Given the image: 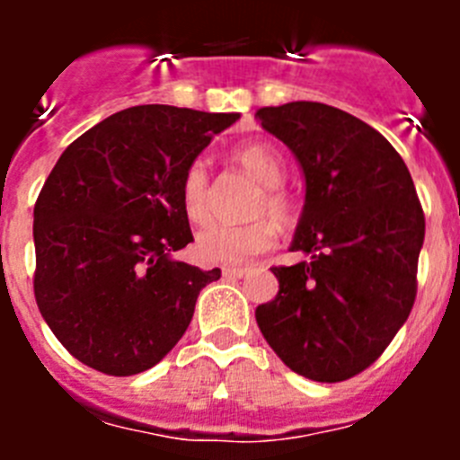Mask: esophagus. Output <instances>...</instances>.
Returning <instances> with one entry per match:
<instances>
[{
  "label": "esophagus",
  "mask_w": 460,
  "mask_h": 460,
  "mask_svg": "<svg viewBox=\"0 0 460 460\" xmlns=\"http://www.w3.org/2000/svg\"><path fill=\"white\" fill-rule=\"evenodd\" d=\"M221 274L226 276V279H242V276L246 274V270H243V267H223Z\"/></svg>",
  "instance_id": "1"
}]
</instances>
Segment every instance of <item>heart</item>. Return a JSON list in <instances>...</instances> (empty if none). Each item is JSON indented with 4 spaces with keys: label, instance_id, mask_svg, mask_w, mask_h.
I'll return each mask as SVG.
<instances>
[{
    "label": "heart",
    "instance_id": "obj_1",
    "mask_svg": "<svg viewBox=\"0 0 460 460\" xmlns=\"http://www.w3.org/2000/svg\"><path fill=\"white\" fill-rule=\"evenodd\" d=\"M234 164L242 165L251 177L262 184V193L251 207V217H260L243 226L211 223L195 237V253L211 265H243L258 255L267 253L276 243L274 220L288 227L295 223L296 207L280 181L286 177V165L280 154L270 142H246L230 154ZM181 207L190 223H205L211 217V184L205 161H193L181 174Z\"/></svg>",
    "mask_w": 460,
    "mask_h": 460
}]
</instances>
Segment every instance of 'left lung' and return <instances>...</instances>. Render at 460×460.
I'll return each mask as SVG.
<instances>
[{"label": "left lung", "mask_w": 460, "mask_h": 460, "mask_svg": "<svg viewBox=\"0 0 460 460\" xmlns=\"http://www.w3.org/2000/svg\"><path fill=\"white\" fill-rule=\"evenodd\" d=\"M306 177L292 251L311 260L271 267L279 295L255 320L288 368L315 382L367 371L403 327L417 296L424 209L387 137L313 101L260 108Z\"/></svg>", "instance_id": "left-lung-1"}]
</instances>
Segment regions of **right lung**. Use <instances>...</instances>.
Returning a JSON list of instances; mask_svg holds the SVG:
<instances>
[{
  "label": "right lung",
  "mask_w": 460,
  "mask_h": 460,
  "mask_svg": "<svg viewBox=\"0 0 460 460\" xmlns=\"http://www.w3.org/2000/svg\"><path fill=\"white\" fill-rule=\"evenodd\" d=\"M234 112L136 105L73 140L34 205V296L84 367L147 371L184 336L221 270L172 260L193 242L181 174Z\"/></svg>",
  "instance_id": "add662e5"
}]
</instances>
